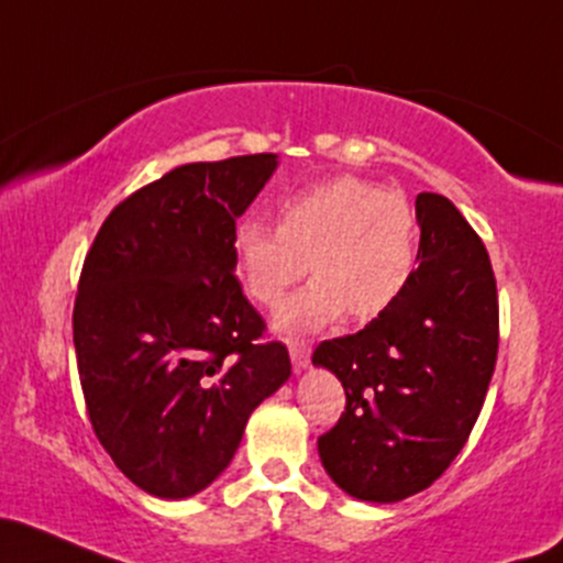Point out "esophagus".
I'll list each match as a JSON object with an SVG mask.
<instances>
[{
	"mask_svg": "<svg viewBox=\"0 0 563 563\" xmlns=\"http://www.w3.org/2000/svg\"><path fill=\"white\" fill-rule=\"evenodd\" d=\"M310 352L312 347L305 342H294L291 344V361H294V368H307L310 366Z\"/></svg>",
	"mask_w": 563,
	"mask_h": 563,
	"instance_id": "1",
	"label": "esophagus"
}]
</instances>
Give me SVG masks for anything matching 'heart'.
Masks as SVG:
<instances>
[{
	"mask_svg": "<svg viewBox=\"0 0 563 563\" xmlns=\"http://www.w3.org/2000/svg\"><path fill=\"white\" fill-rule=\"evenodd\" d=\"M234 262L245 294L277 307L288 288L310 272L314 280L280 312V329L312 331L350 310L368 320L409 291L419 262V230L409 200L357 176H336L288 195L277 206V227L238 221Z\"/></svg>",
	"mask_w": 563,
	"mask_h": 563,
	"instance_id": "obj_1",
	"label": "heart"
}]
</instances>
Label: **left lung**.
Returning <instances> with one entry per match:
<instances>
[{"instance_id":"obj_1","label":"left lung","mask_w":563,"mask_h":563,"mask_svg":"<svg viewBox=\"0 0 563 563\" xmlns=\"http://www.w3.org/2000/svg\"><path fill=\"white\" fill-rule=\"evenodd\" d=\"M417 221L409 291L363 331L312 352L347 395L318 438L320 460L366 503H398L441 478L471 438L497 363V280L484 240L432 191L417 197Z\"/></svg>"}]
</instances>
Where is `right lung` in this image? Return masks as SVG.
<instances>
[{
	"label": "right lung",
	"mask_w": 563,
	"mask_h": 563,
	"mask_svg": "<svg viewBox=\"0 0 563 563\" xmlns=\"http://www.w3.org/2000/svg\"><path fill=\"white\" fill-rule=\"evenodd\" d=\"M275 165L245 154L173 168L125 197L85 256L71 318L85 409L114 465L154 497L206 489L291 376L232 249Z\"/></svg>",
	"instance_id": "obj_1"
}]
</instances>
